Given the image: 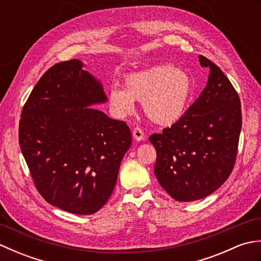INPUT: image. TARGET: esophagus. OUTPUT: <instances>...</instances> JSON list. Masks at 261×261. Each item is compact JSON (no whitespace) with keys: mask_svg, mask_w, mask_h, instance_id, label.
<instances>
[{"mask_svg":"<svg viewBox=\"0 0 261 261\" xmlns=\"http://www.w3.org/2000/svg\"><path fill=\"white\" fill-rule=\"evenodd\" d=\"M132 136H134L135 140H137V141H141V140L145 139V134H143L142 129L139 126L135 127L134 131H132Z\"/></svg>","mask_w":261,"mask_h":261,"instance_id":"esophagus-1","label":"esophagus"}]
</instances>
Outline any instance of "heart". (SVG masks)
<instances>
[{"instance_id":"heart-1","label":"heart","mask_w":261,"mask_h":261,"mask_svg":"<svg viewBox=\"0 0 261 261\" xmlns=\"http://www.w3.org/2000/svg\"><path fill=\"white\" fill-rule=\"evenodd\" d=\"M194 84L185 70L164 64L124 77V88L113 86L108 98L111 110L118 116L135 111V102H142L143 112L152 122L170 125L185 113Z\"/></svg>"}]
</instances>
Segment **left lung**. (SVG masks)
<instances>
[{
    "label": "left lung",
    "mask_w": 261,
    "mask_h": 261,
    "mask_svg": "<svg viewBox=\"0 0 261 261\" xmlns=\"http://www.w3.org/2000/svg\"><path fill=\"white\" fill-rule=\"evenodd\" d=\"M210 68L207 84L184 115L149 141L156 148L154 175L176 201L206 197L234 167L241 131V103L228 77L199 55Z\"/></svg>",
    "instance_id": "8db88e82"
}]
</instances>
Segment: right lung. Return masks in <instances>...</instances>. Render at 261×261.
<instances>
[{"label": "right lung", "instance_id": "obj_1", "mask_svg": "<svg viewBox=\"0 0 261 261\" xmlns=\"http://www.w3.org/2000/svg\"><path fill=\"white\" fill-rule=\"evenodd\" d=\"M107 101L79 59L41 76L21 112L19 143L40 195L66 212L88 215L108 202L131 146L124 121L90 105Z\"/></svg>", "mask_w": 261, "mask_h": 261}]
</instances>
